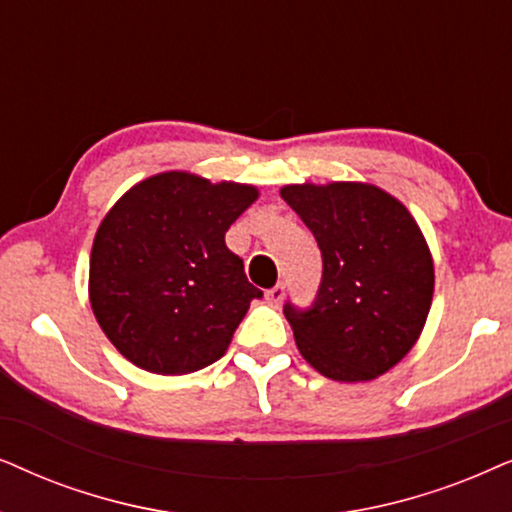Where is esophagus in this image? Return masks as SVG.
Here are the masks:
<instances>
[{
  "label": "esophagus",
  "instance_id": "esophagus-1",
  "mask_svg": "<svg viewBox=\"0 0 512 512\" xmlns=\"http://www.w3.org/2000/svg\"><path fill=\"white\" fill-rule=\"evenodd\" d=\"M267 302L271 304V306H278L283 302V297H285V285L283 283H278V285H274V288L271 290H267Z\"/></svg>",
  "mask_w": 512,
  "mask_h": 512
}]
</instances>
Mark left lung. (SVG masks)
I'll use <instances>...</instances> for the list:
<instances>
[{
  "instance_id": "left-lung-1",
  "label": "left lung",
  "mask_w": 512,
  "mask_h": 512,
  "mask_svg": "<svg viewBox=\"0 0 512 512\" xmlns=\"http://www.w3.org/2000/svg\"><path fill=\"white\" fill-rule=\"evenodd\" d=\"M323 255L316 304H285L297 349L327 379L372 381L417 344L433 302V255L410 210L370 182L285 185Z\"/></svg>"
}]
</instances>
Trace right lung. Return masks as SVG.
I'll list each match as a JSON object with an SVG mask.
<instances>
[{
	"label": "right lung",
	"instance_id": "add662e5",
	"mask_svg": "<svg viewBox=\"0 0 512 512\" xmlns=\"http://www.w3.org/2000/svg\"><path fill=\"white\" fill-rule=\"evenodd\" d=\"M260 189L166 170L107 210L91 248L88 299L121 356L154 374H189L227 353L262 297L224 243Z\"/></svg>",
	"mask_w": 512,
	"mask_h": 512
}]
</instances>
